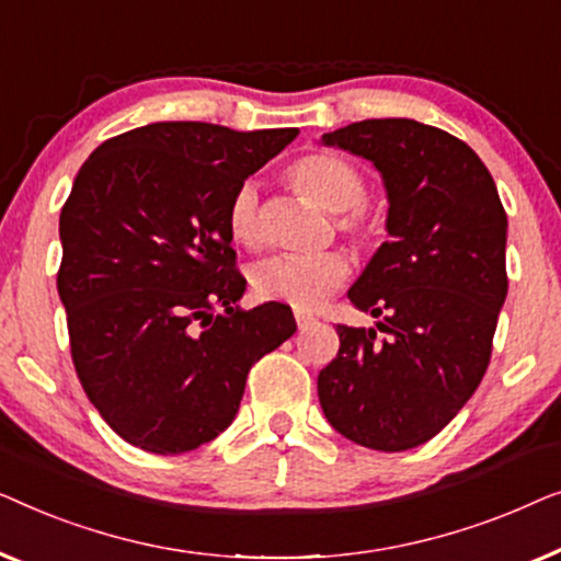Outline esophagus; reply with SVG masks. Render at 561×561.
I'll return each mask as SVG.
<instances>
[{
  "label": "esophagus",
  "mask_w": 561,
  "mask_h": 561,
  "mask_svg": "<svg viewBox=\"0 0 561 561\" xmlns=\"http://www.w3.org/2000/svg\"><path fill=\"white\" fill-rule=\"evenodd\" d=\"M295 320H297V328L299 330H307L314 322L312 314H307V312H295Z\"/></svg>",
  "instance_id": "obj_1"
}]
</instances>
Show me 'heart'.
Segmentation results:
<instances>
[{
  "instance_id": "b5f03b06",
  "label": "heart",
  "mask_w": 561,
  "mask_h": 561,
  "mask_svg": "<svg viewBox=\"0 0 561 561\" xmlns=\"http://www.w3.org/2000/svg\"><path fill=\"white\" fill-rule=\"evenodd\" d=\"M291 191L322 210L335 213V231L358 251L376 249L381 220L366 203V175L341 154L307 152L284 172ZM233 241L249 251L264 249L266 233L259 216V191L247 180L236 187L226 213ZM348 262L335 251L312 259L274 256L254 270L256 295L266 302H282L295 310H314L348 279Z\"/></svg>"
}]
</instances>
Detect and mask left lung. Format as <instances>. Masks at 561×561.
<instances>
[{"label":"left lung","instance_id":"8db88e82","mask_svg":"<svg viewBox=\"0 0 561 561\" xmlns=\"http://www.w3.org/2000/svg\"><path fill=\"white\" fill-rule=\"evenodd\" d=\"M322 141L381 172L391 239L348 291L383 337L337 325L320 407L356 445L401 453L445 430L483 381L508 291L506 210L480 157L437 126L366 119Z\"/></svg>","mask_w":561,"mask_h":561}]
</instances>
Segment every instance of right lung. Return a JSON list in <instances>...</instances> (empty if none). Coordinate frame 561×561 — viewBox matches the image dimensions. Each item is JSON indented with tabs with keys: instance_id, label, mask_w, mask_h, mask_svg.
Instances as JSON below:
<instances>
[{
	"instance_id": "1",
	"label": "right lung",
	"mask_w": 561,
	"mask_h": 561,
	"mask_svg": "<svg viewBox=\"0 0 561 561\" xmlns=\"http://www.w3.org/2000/svg\"><path fill=\"white\" fill-rule=\"evenodd\" d=\"M297 129L157 122L106 139L60 210L70 356L116 435L154 455L216 439L254 363L295 335L277 302L241 310L226 213Z\"/></svg>"
}]
</instances>
